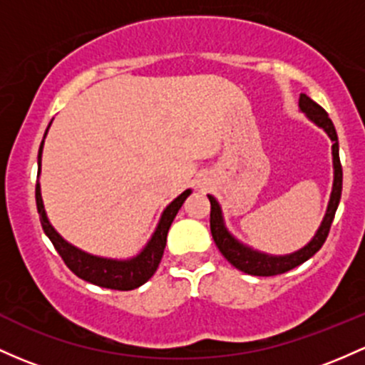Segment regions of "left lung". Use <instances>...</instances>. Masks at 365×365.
Returning a JSON list of instances; mask_svg holds the SVG:
<instances>
[{"label": "left lung", "mask_w": 365, "mask_h": 365, "mask_svg": "<svg viewBox=\"0 0 365 365\" xmlns=\"http://www.w3.org/2000/svg\"><path fill=\"white\" fill-rule=\"evenodd\" d=\"M299 109L308 116L317 127L324 128L325 134L331 137L332 140V165H334V182H332V191L331 198H329L327 210H325L324 221L320 225V228L317 230L315 237L308 242L303 249L296 250L292 254H285V256H272V254L259 252V250H254L250 247H247L238 242L233 235L226 230L225 219H222V210L221 205L217 203L212 195H209L210 200V233L217 245V249L221 250L222 256L228 259L231 264L235 266L240 272L249 273V275L256 277H273L280 275V273L289 272V269L296 268V266L303 264L304 261H308L309 257L315 252H319L320 247L324 245L325 238H327L329 230H331L332 219H334L336 209L339 205L341 198V190H343V168H341L339 162V144H338V134H336V128L332 125L331 118L325 113L322 106H319L315 101H312L307 93H301L299 96Z\"/></svg>", "instance_id": "obj_1"}]
</instances>
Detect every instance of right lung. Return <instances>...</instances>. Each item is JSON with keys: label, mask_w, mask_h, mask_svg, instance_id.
<instances>
[{"label": "right lung", "mask_w": 365, "mask_h": 365, "mask_svg": "<svg viewBox=\"0 0 365 365\" xmlns=\"http://www.w3.org/2000/svg\"><path fill=\"white\" fill-rule=\"evenodd\" d=\"M50 125H52V121H50ZM50 125L46 127V132H48ZM46 132L43 135L40 151H38V178H40L41 172V153ZM190 195L191 190H186L174 202L168 203L167 209L163 210L162 217H160L155 233L151 235L150 242L137 256L130 257V259H108V257L92 256V254L83 252L78 247L66 242L57 233L56 228L50 225L48 217H46L45 207H43L41 187L40 182H36V207L38 214H40L43 231H45L46 237L50 238V242L56 247L58 256L64 259L66 266L71 269L74 275L80 277L81 280H87L90 284L99 285V287L115 289V291H132V289H137L143 284H146L155 275L156 268H158L160 261H162L163 250H165L168 228H170L172 221H174L179 209L182 207L184 200L190 197Z\"/></svg>", "instance_id": "1"}]
</instances>
